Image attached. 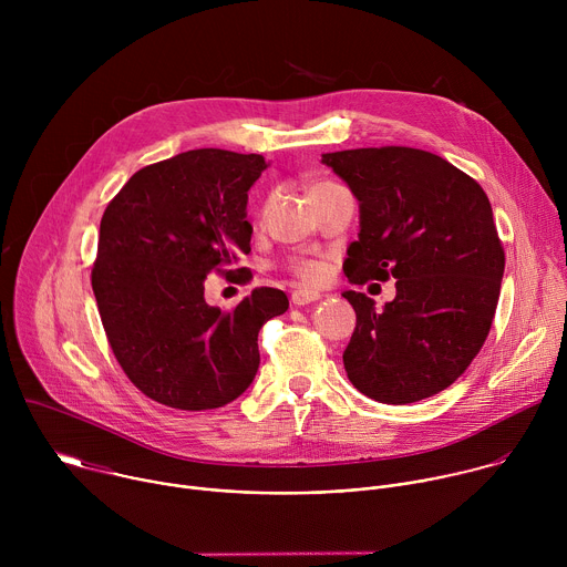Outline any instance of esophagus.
Returning <instances> with one entry per match:
<instances>
[{
  "label": "esophagus",
  "instance_id": "34e87169",
  "mask_svg": "<svg viewBox=\"0 0 567 567\" xmlns=\"http://www.w3.org/2000/svg\"><path fill=\"white\" fill-rule=\"evenodd\" d=\"M316 300H320V293H316V291L296 289V291L291 293V302H293L296 307H302V305H309V302H316Z\"/></svg>",
  "mask_w": 567,
  "mask_h": 567
}]
</instances>
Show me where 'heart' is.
Returning a JSON list of instances; mask_svg holds the SVG:
<instances>
[{
    "mask_svg": "<svg viewBox=\"0 0 567 567\" xmlns=\"http://www.w3.org/2000/svg\"><path fill=\"white\" fill-rule=\"evenodd\" d=\"M318 186H326V184H316L313 188H318ZM291 269L298 276V280L305 285H320L328 278V267L318 260H300V262H293Z\"/></svg>",
    "mask_w": 567,
    "mask_h": 567,
    "instance_id": "heart-1",
    "label": "heart"
}]
</instances>
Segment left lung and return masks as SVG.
I'll list each match as a JSON object with an SVG mask.
<instances>
[{"label": "left lung", "mask_w": 567, "mask_h": 567, "mask_svg": "<svg viewBox=\"0 0 567 567\" xmlns=\"http://www.w3.org/2000/svg\"><path fill=\"white\" fill-rule=\"evenodd\" d=\"M322 164L359 199L348 280H396L383 309L343 291L357 311L348 379L381 403L433 396L468 368L494 322L505 251L489 197L446 158L415 147L330 152Z\"/></svg>", "instance_id": "1"}]
</instances>
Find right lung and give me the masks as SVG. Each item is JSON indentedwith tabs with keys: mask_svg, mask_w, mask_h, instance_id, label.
I'll return each mask as SVG.
<instances>
[{
	"mask_svg": "<svg viewBox=\"0 0 567 567\" xmlns=\"http://www.w3.org/2000/svg\"><path fill=\"white\" fill-rule=\"evenodd\" d=\"M262 154L190 150L130 177L101 219L92 287L116 361L150 399L179 411L226 406L258 372V332L287 311L285 291L258 287L235 309L204 298L217 271L251 251L249 188Z\"/></svg>",
	"mask_w": 567,
	"mask_h": 567,
	"instance_id": "obj_1",
	"label": "right lung"
}]
</instances>
